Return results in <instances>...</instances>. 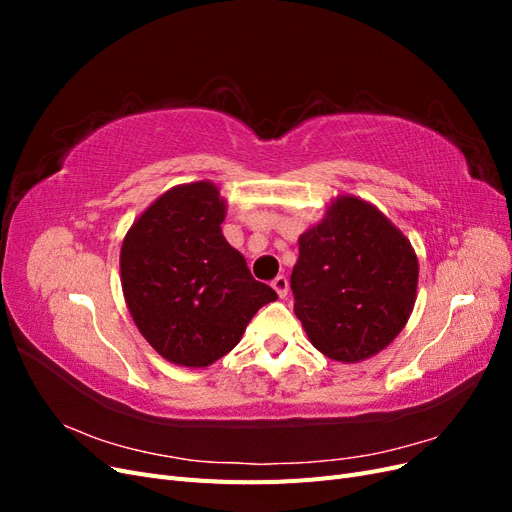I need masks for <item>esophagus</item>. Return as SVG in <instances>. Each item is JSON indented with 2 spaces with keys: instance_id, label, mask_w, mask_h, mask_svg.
Here are the masks:
<instances>
[{
  "instance_id": "1",
  "label": "esophagus",
  "mask_w": 512,
  "mask_h": 512,
  "mask_svg": "<svg viewBox=\"0 0 512 512\" xmlns=\"http://www.w3.org/2000/svg\"><path fill=\"white\" fill-rule=\"evenodd\" d=\"M271 286H273V290H275L277 294H280V299H284L286 294H288V280H286L284 275H277L275 280L271 282Z\"/></svg>"
}]
</instances>
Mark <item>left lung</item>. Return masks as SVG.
Returning <instances> with one entry per match:
<instances>
[{
  "label": "left lung",
  "mask_w": 512,
  "mask_h": 512,
  "mask_svg": "<svg viewBox=\"0 0 512 512\" xmlns=\"http://www.w3.org/2000/svg\"><path fill=\"white\" fill-rule=\"evenodd\" d=\"M290 286L294 314L316 350L359 363L406 327L418 286L408 237L367 200L342 194L299 237Z\"/></svg>",
  "instance_id": "obj_1"
}]
</instances>
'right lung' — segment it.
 Instances as JSON below:
<instances>
[{
    "instance_id": "add662e5",
    "label": "right lung",
    "mask_w": 512,
    "mask_h": 512,
    "mask_svg": "<svg viewBox=\"0 0 512 512\" xmlns=\"http://www.w3.org/2000/svg\"><path fill=\"white\" fill-rule=\"evenodd\" d=\"M226 198L203 179L166 190L121 243L123 299L162 359L209 367L235 348L254 314L277 299L222 235Z\"/></svg>"
}]
</instances>
